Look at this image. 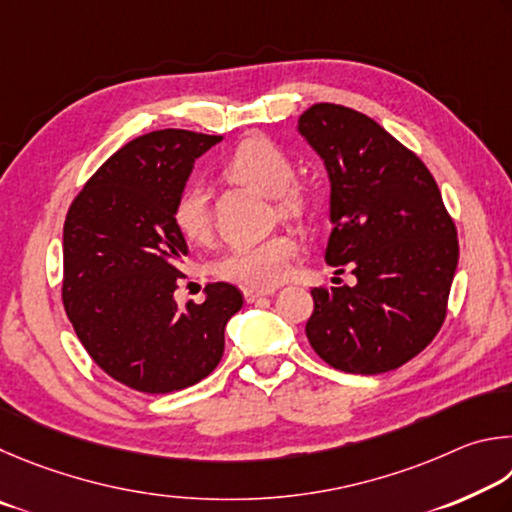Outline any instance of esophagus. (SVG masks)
Instances as JSON below:
<instances>
[{
	"label": "esophagus",
	"instance_id": "34e87169",
	"mask_svg": "<svg viewBox=\"0 0 512 512\" xmlns=\"http://www.w3.org/2000/svg\"><path fill=\"white\" fill-rule=\"evenodd\" d=\"M274 292H276L274 288H267V290H263V288H245V290H242V294H245V301H247V303H254V301L263 299V297H272Z\"/></svg>",
	"mask_w": 512,
	"mask_h": 512
}]
</instances>
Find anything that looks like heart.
I'll return each mask as SVG.
<instances>
[{
    "label": "heart",
    "instance_id": "heart-1",
    "mask_svg": "<svg viewBox=\"0 0 512 512\" xmlns=\"http://www.w3.org/2000/svg\"><path fill=\"white\" fill-rule=\"evenodd\" d=\"M224 173L233 182L254 188L267 197L279 200L283 213H297L303 209V195L292 188L294 168L290 157L267 137H249L231 152ZM173 218L182 236L191 242L209 240L213 231L211 204L200 184L186 186L179 193ZM297 245L285 233H276L258 242H240L224 251L215 263V274L224 281L254 285V288H270L279 283L288 272Z\"/></svg>",
    "mask_w": 512,
    "mask_h": 512
}]
</instances>
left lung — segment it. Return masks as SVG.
Listing matches in <instances>:
<instances>
[{"instance_id": "left-lung-1", "label": "left lung", "mask_w": 512, "mask_h": 512, "mask_svg": "<svg viewBox=\"0 0 512 512\" xmlns=\"http://www.w3.org/2000/svg\"><path fill=\"white\" fill-rule=\"evenodd\" d=\"M297 130L330 179L326 263H351L357 279L310 292L308 342L337 371L398 369L441 330L459 265L441 191L414 152L351 107L312 105Z\"/></svg>"}]
</instances>
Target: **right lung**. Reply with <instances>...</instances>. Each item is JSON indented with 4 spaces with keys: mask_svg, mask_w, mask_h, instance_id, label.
<instances>
[{
    "mask_svg": "<svg viewBox=\"0 0 512 512\" xmlns=\"http://www.w3.org/2000/svg\"><path fill=\"white\" fill-rule=\"evenodd\" d=\"M222 137L155 130L125 143L69 206L62 301L80 344L125 387L170 393L206 378L224 353V326L242 308L229 283L177 308L186 240L173 209L193 164Z\"/></svg>",
    "mask_w": 512,
    "mask_h": 512,
    "instance_id": "add662e5",
    "label": "right lung"
}]
</instances>
